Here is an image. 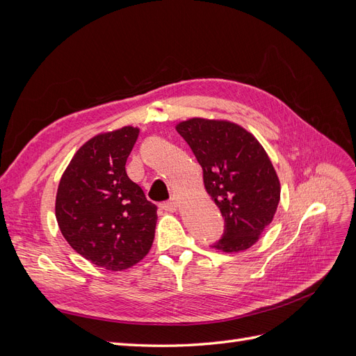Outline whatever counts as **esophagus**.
Segmentation results:
<instances>
[{
    "instance_id": "34e87169",
    "label": "esophagus",
    "mask_w": 356,
    "mask_h": 356,
    "mask_svg": "<svg viewBox=\"0 0 356 356\" xmlns=\"http://www.w3.org/2000/svg\"><path fill=\"white\" fill-rule=\"evenodd\" d=\"M159 207H160L161 209H165V211H177V208H178V202L172 199V200H168V202L160 203Z\"/></svg>"
}]
</instances>
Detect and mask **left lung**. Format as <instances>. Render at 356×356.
Returning a JSON list of instances; mask_svg holds the SVG:
<instances>
[{"instance_id":"1","label":"left lung","mask_w":356,"mask_h":356,"mask_svg":"<svg viewBox=\"0 0 356 356\" xmlns=\"http://www.w3.org/2000/svg\"><path fill=\"white\" fill-rule=\"evenodd\" d=\"M203 169V182L221 211L224 233L211 246L238 252L252 246L276 212L281 186L260 143L243 127L190 118L177 126Z\"/></svg>"}]
</instances>
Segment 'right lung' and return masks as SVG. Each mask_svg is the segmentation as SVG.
Listing matches in <instances>:
<instances>
[{
    "label": "right lung",
    "instance_id": "add662e5",
    "mask_svg": "<svg viewBox=\"0 0 356 356\" xmlns=\"http://www.w3.org/2000/svg\"><path fill=\"white\" fill-rule=\"evenodd\" d=\"M139 131L126 126L86 143L59 182L56 220L67 242L108 270L141 261L153 245L157 207L127 177Z\"/></svg>",
    "mask_w": 356,
    "mask_h": 356
}]
</instances>
